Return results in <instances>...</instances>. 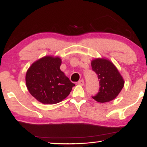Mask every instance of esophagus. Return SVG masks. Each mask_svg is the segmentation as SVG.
Listing matches in <instances>:
<instances>
[{
    "mask_svg": "<svg viewBox=\"0 0 147 147\" xmlns=\"http://www.w3.org/2000/svg\"><path fill=\"white\" fill-rule=\"evenodd\" d=\"M78 84H79V85H84V80L83 79H82L81 80H80L79 82H78Z\"/></svg>",
    "mask_w": 147,
    "mask_h": 147,
    "instance_id": "obj_1",
    "label": "esophagus"
}]
</instances>
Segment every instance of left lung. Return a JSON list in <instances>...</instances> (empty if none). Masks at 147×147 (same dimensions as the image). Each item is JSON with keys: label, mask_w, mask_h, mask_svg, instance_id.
I'll list each match as a JSON object with an SVG mask.
<instances>
[{"label": "left lung", "mask_w": 147, "mask_h": 147, "mask_svg": "<svg viewBox=\"0 0 147 147\" xmlns=\"http://www.w3.org/2000/svg\"><path fill=\"white\" fill-rule=\"evenodd\" d=\"M92 70L100 80V89L92 96L100 103L108 102L118 96L124 86V80L118 69L110 60L105 58H95L91 61Z\"/></svg>", "instance_id": "left-lung-1"}]
</instances>
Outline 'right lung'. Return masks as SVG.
I'll return each instance as SVG.
<instances>
[{
    "label": "right lung",
    "instance_id": "right-lung-1",
    "mask_svg": "<svg viewBox=\"0 0 147 147\" xmlns=\"http://www.w3.org/2000/svg\"><path fill=\"white\" fill-rule=\"evenodd\" d=\"M60 57L46 56L36 60L28 69L26 87L30 94L44 104H55L64 100L75 84L72 83L60 67Z\"/></svg>",
    "mask_w": 147,
    "mask_h": 147
}]
</instances>
